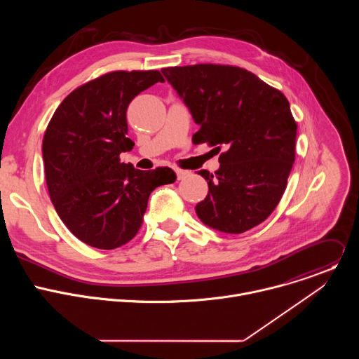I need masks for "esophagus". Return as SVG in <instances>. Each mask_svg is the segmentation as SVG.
<instances>
[{
  "label": "esophagus",
  "instance_id": "34e87169",
  "mask_svg": "<svg viewBox=\"0 0 359 359\" xmlns=\"http://www.w3.org/2000/svg\"><path fill=\"white\" fill-rule=\"evenodd\" d=\"M176 176H177V180H183V179H186L187 176H190V172L182 170V169H176Z\"/></svg>",
  "mask_w": 359,
  "mask_h": 359
}]
</instances>
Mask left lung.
Segmentation results:
<instances>
[{
  "label": "left lung",
  "instance_id": "1",
  "mask_svg": "<svg viewBox=\"0 0 359 359\" xmlns=\"http://www.w3.org/2000/svg\"><path fill=\"white\" fill-rule=\"evenodd\" d=\"M200 129L193 143L226 147L208 180L198 219L223 233L240 234L277 208L294 159L297 123L287 97L247 69L200 64L162 69Z\"/></svg>",
  "mask_w": 359,
  "mask_h": 359
}]
</instances>
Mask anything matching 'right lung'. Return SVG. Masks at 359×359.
Segmentation results:
<instances>
[{
	"label": "right lung",
	"instance_id": "add662e5",
	"mask_svg": "<svg viewBox=\"0 0 359 359\" xmlns=\"http://www.w3.org/2000/svg\"><path fill=\"white\" fill-rule=\"evenodd\" d=\"M165 82L159 71H115L71 92L42 140L50 201L69 231L100 250H114L139 231L150 193L176 180L169 168L139 170L121 162L135 143L126 111L135 96Z\"/></svg>",
	"mask_w": 359,
	"mask_h": 359
}]
</instances>
